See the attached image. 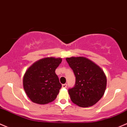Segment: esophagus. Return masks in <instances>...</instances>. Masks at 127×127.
Returning <instances> with one entry per match:
<instances>
[{"mask_svg":"<svg viewBox=\"0 0 127 127\" xmlns=\"http://www.w3.org/2000/svg\"><path fill=\"white\" fill-rule=\"evenodd\" d=\"M62 86L63 88H66V87H67V85H66V84H63V85H62Z\"/></svg>","mask_w":127,"mask_h":127,"instance_id":"esophagus-1","label":"esophagus"}]
</instances>
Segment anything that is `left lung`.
Segmentation results:
<instances>
[{
	"label": "left lung",
	"instance_id": "8db88e82",
	"mask_svg": "<svg viewBox=\"0 0 127 127\" xmlns=\"http://www.w3.org/2000/svg\"><path fill=\"white\" fill-rule=\"evenodd\" d=\"M66 61L75 76V86L68 89L71 101L82 107L95 104L106 89L107 79L104 71L85 57L67 58Z\"/></svg>",
	"mask_w": 127,
	"mask_h": 127
}]
</instances>
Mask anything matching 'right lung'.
Segmentation results:
<instances>
[{"label":"right lung","mask_w":127,"mask_h":127,"mask_svg":"<svg viewBox=\"0 0 127 127\" xmlns=\"http://www.w3.org/2000/svg\"><path fill=\"white\" fill-rule=\"evenodd\" d=\"M61 62V58H45L33 64L26 71L23 88L32 102L45 104L56 99L62 85L55 70Z\"/></svg>","instance_id":"right-lung-1"}]
</instances>
